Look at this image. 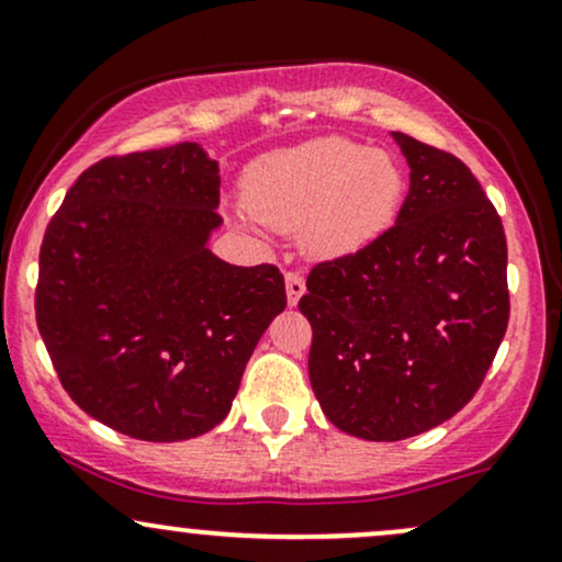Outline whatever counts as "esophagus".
<instances>
[{"mask_svg":"<svg viewBox=\"0 0 562 562\" xmlns=\"http://www.w3.org/2000/svg\"><path fill=\"white\" fill-rule=\"evenodd\" d=\"M285 290H288V303L295 306L301 301V295L306 293V280L301 272H288L285 274Z\"/></svg>","mask_w":562,"mask_h":562,"instance_id":"obj_1","label":"esophagus"}]
</instances>
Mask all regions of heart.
Here are the masks:
<instances>
[{
	"label": "heart",
	"instance_id": "b5f03b06",
	"mask_svg": "<svg viewBox=\"0 0 562 562\" xmlns=\"http://www.w3.org/2000/svg\"><path fill=\"white\" fill-rule=\"evenodd\" d=\"M403 193L397 159L348 138L267 154L243 178L248 214L277 233L303 229V246L319 259L371 246L395 222Z\"/></svg>",
	"mask_w": 562,
	"mask_h": 562
}]
</instances>
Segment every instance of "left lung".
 <instances>
[{
	"instance_id": "left-lung-1",
	"label": "left lung",
	"mask_w": 562,
	"mask_h": 562,
	"mask_svg": "<svg viewBox=\"0 0 562 562\" xmlns=\"http://www.w3.org/2000/svg\"><path fill=\"white\" fill-rule=\"evenodd\" d=\"M411 167L395 225L319 261L299 308L308 380L346 435L395 442L456 416L482 387L510 319L503 220L461 159L392 133Z\"/></svg>"
}]
</instances>
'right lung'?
Wrapping results in <instances>:
<instances>
[{
    "mask_svg": "<svg viewBox=\"0 0 562 562\" xmlns=\"http://www.w3.org/2000/svg\"><path fill=\"white\" fill-rule=\"evenodd\" d=\"M216 204L220 165L175 144L91 165L46 225L38 333L67 395L120 435L214 429L285 308L274 263L233 267L206 248Z\"/></svg>",
    "mask_w": 562,
    "mask_h": 562,
    "instance_id": "right-lung-1",
    "label": "right lung"
}]
</instances>
